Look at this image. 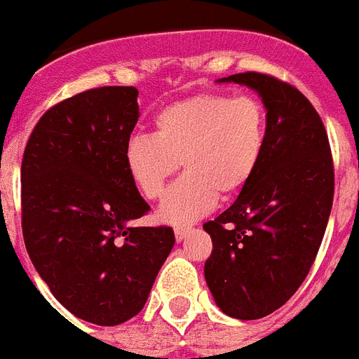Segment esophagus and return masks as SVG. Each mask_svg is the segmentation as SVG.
Wrapping results in <instances>:
<instances>
[{
    "instance_id": "obj_1",
    "label": "esophagus",
    "mask_w": 359,
    "mask_h": 359,
    "mask_svg": "<svg viewBox=\"0 0 359 359\" xmlns=\"http://www.w3.org/2000/svg\"><path fill=\"white\" fill-rule=\"evenodd\" d=\"M190 231H191L190 225H177V227H175V238H177V242L184 240L186 235H188Z\"/></svg>"
}]
</instances>
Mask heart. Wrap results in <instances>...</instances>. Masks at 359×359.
<instances>
[{
	"label": "heart",
	"instance_id": "1",
	"mask_svg": "<svg viewBox=\"0 0 359 359\" xmlns=\"http://www.w3.org/2000/svg\"><path fill=\"white\" fill-rule=\"evenodd\" d=\"M266 141V114L255 97L205 93L160 109L154 135H134L124 149L130 179L145 199L168 191L160 218L188 224L210 212L218 196H236L253 179Z\"/></svg>",
	"mask_w": 359,
	"mask_h": 359
}]
</instances>
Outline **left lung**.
Returning a JSON list of instances; mask_svg holds the SVG:
<instances>
[{"mask_svg":"<svg viewBox=\"0 0 359 359\" xmlns=\"http://www.w3.org/2000/svg\"><path fill=\"white\" fill-rule=\"evenodd\" d=\"M261 95L266 141L253 179L203 229L212 238L205 279L225 315L255 320L294 294L311 270L334 203L324 123L294 86L262 72L222 78Z\"/></svg>","mask_w":359,"mask_h":359,"instance_id":"obj_1","label":"left lung"}]
</instances>
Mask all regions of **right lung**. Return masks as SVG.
Segmentation results:
<instances>
[{
	"mask_svg": "<svg viewBox=\"0 0 359 359\" xmlns=\"http://www.w3.org/2000/svg\"><path fill=\"white\" fill-rule=\"evenodd\" d=\"M140 119L135 87H95L55 104L22 160V233L31 262L65 309L115 326L143 309L175 235L134 227L151 207L124 162Z\"/></svg>",
	"mask_w": 359,
	"mask_h": 359,
	"instance_id": "right-lung-1",
	"label": "right lung"
}]
</instances>
